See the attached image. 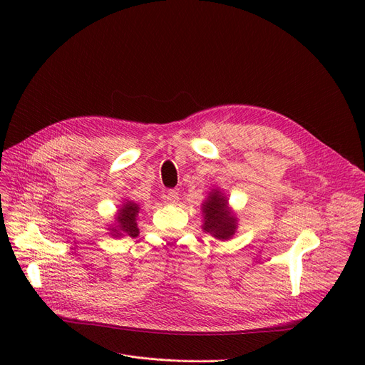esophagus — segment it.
Instances as JSON below:
<instances>
[{"label": "esophagus", "mask_w": 365, "mask_h": 365, "mask_svg": "<svg viewBox=\"0 0 365 365\" xmlns=\"http://www.w3.org/2000/svg\"><path fill=\"white\" fill-rule=\"evenodd\" d=\"M163 200H164L165 202H168V204L176 202V201L179 200V194H178V190H175V189H168L167 192L163 195Z\"/></svg>", "instance_id": "1"}]
</instances>
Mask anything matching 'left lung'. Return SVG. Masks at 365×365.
<instances>
[{
    "instance_id": "1",
    "label": "left lung",
    "mask_w": 365,
    "mask_h": 365,
    "mask_svg": "<svg viewBox=\"0 0 365 365\" xmlns=\"http://www.w3.org/2000/svg\"><path fill=\"white\" fill-rule=\"evenodd\" d=\"M204 213V231L213 234L219 240L231 238L237 229L235 217L226 208V198L216 190L210 194L202 204Z\"/></svg>"
}]
</instances>
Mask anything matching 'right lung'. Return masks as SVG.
I'll return each mask as SVG.
<instances>
[{
  "label": "right lung",
  "mask_w": 365,
  "mask_h": 365,
  "mask_svg": "<svg viewBox=\"0 0 365 365\" xmlns=\"http://www.w3.org/2000/svg\"><path fill=\"white\" fill-rule=\"evenodd\" d=\"M138 213H139V205L138 204H134L131 201L125 202L121 207L120 213L117 216V222H118L117 229H112V231L115 232L113 235H123V232H124V234H127L133 238L138 237V234H139L138 223H136Z\"/></svg>",
  "instance_id": "right-lung-1"
}]
</instances>
